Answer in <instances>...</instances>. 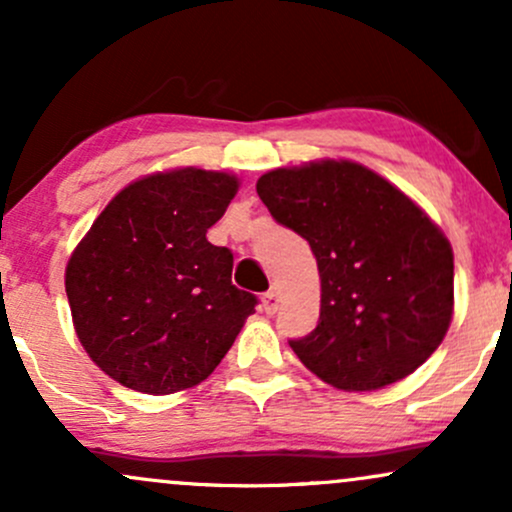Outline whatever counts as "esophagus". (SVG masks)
Instances as JSON below:
<instances>
[{
	"instance_id": "obj_1",
	"label": "esophagus",
	"mask_w": 512,
	"mask_h": 512,
	"mask_svg": "<svg viewBox=\"0 0 512 512\" xmlns=\"http://www.w3.org/2000/svg\"><path fill=\"white\" fill-rule=\"evenodd\" d=\"M262 310L267 315H274L276 310H279V291L272 289V291L264 293V296H262Z\"/></svg>"
}]
</instances>
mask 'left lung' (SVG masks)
Returning a JSON list of instances; mask_svg holds the SVG:
<instances>
[{"mask_svg": "<svg viewBox=\"0 0 512 512\" xmlns=\"http://www.w3.org/2000/svg\"><path fill=\"white\" fill-rule=\"evenodd\" d=\"M257 195L317 260L320 322L291 342L305 368L337 390L370 392L438 349L455 310V257L414 199L346 158L269 170Z\"/></svg>", "mask_w": 512, "mask_h": 512, "instance_id": "8db88e82", "label": "left lung"}]
</instances>
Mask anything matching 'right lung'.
I'll list each match as a JSON object with an SVG mask.
<instances>
[{
	"mask_svg": "<svg viewBox=\"0 0 512 512\" xmlns=\"http://www.w3.org/2000/svg\"><path fill=\"white\" fill-rule=\"evenodd\" d=\"M240 180L170 168L129 182L79 240L64 272L76 337L115 383L173 395L207 380L257 298L231 284L233 255L207 231Z\"/></svg>",
	"mask_w": 512,
	"mask_h": 512,
	"instance_id": "1",
	"label": "right lung"
}]
</instances>
